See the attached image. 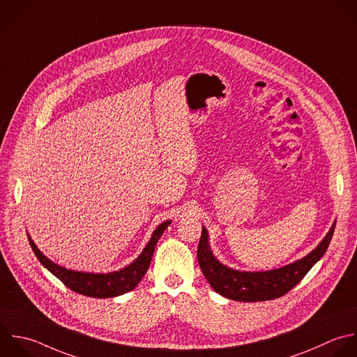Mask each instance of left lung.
Listing matches in <instances>:
<instances>
[{
	"label": "left lung",
	"instance_id": "8db88e82",
	"mask_svg": "<svg viewBox=\"0 0 357 357\" xmlns=\"http://www.w3.org/2000/svg\"><path fill=\"white\" fill-rule=\"evenodd\" d=\"M335 225L336 220L319 244L305 257L280 268L259 272L238 271L222 264L213 255L209 245L208 230L202 226V234L197 250L198 264L211 287L223 297L248 303L273 300L293 289L314 264L322 258L331 243Z\"/></svg>",
	"mask_w": 357,
	"mask_h": 357
}]
</instances>
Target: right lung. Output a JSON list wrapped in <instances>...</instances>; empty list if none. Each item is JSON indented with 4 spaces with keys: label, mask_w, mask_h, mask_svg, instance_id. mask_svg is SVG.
<instances>
[{
    "label": "right lung",
    "mask_w": 357,
    "mask_h": 357,
    "mask_svg": "<svg viewBox=\"0 0 357 357\" xmlns=\"http://www.w3.org/2000/svg\"><path fill=\"white\" fill-rule=\"evenodd\" d=\"M172 223V220H166L160 223L152 233L148 244L142 250V252L137 257L135 261H132L130 265L107 272V273H93V272H82V271H74L67 269L56 262H53L50 258H47L35 244L32 237L28 233V238L31 243V247L40 261V264L47 268L54 276H57L67 287L71 290L88 296V297H98V298H109L116 297L124 293L131 291L135 289V286L139 283V280L146 273L152 255L155 252V247L166 230V227Z\"/></svg>",
    "instance_id": "1"
}]
</instances>
